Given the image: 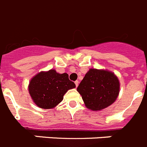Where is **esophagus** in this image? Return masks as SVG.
<instances>
[{
    "label": "esophagus",
    "mask_w": 147,
    "mask_h": 147,
    "mask_svg": "<svg viewBox=\"0 0 147 147\" xmlns=\"http://www.w3.org/2000/svg\"><path fill=\"white\" fill-rule=\"evenodd\" d=\"M75 86H76V87H77L78 86V84H79V81H76L75 82Z\"/></svg>",
    "instance_id": "1"
}]
</instances>
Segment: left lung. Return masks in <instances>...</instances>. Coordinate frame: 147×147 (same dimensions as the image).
<instances>
[{
  "mask_svg": "<svg viewBox=\"0 0 147 147\" xmlns=\"http://www.w3.org/2000/svg\"><path fill=\"white\" fill-rule=\"evenodd\" d=\"M87 109L100 111L118 98L120 82L114 72L107 69H90L77 88Z\"/></svg>",
  "mask_w": 147,
  "mask_h": 147,
  "instance_id": "left-lung-1",
  "label": "left lung"
}]
</instances>
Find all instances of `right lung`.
<instances>
[{
    "instance_id": "1",
    "label": "right lung",
    "mask_w": 147,
    "mask_h": 147,
    "mask_svg": "<svg viewBox=\"0 0 147 147\" xmlns=\"http://www.w3.org/2000/svg\"><path fill=\"white\" fill-rule=\"evenodd\" d=\"M75 88V84L69 79L67 73L60 74L55 69L38 72L28 86L33 102L42 109H53L63 99L69 89Z\"/></svg>"
}]
</instances>
